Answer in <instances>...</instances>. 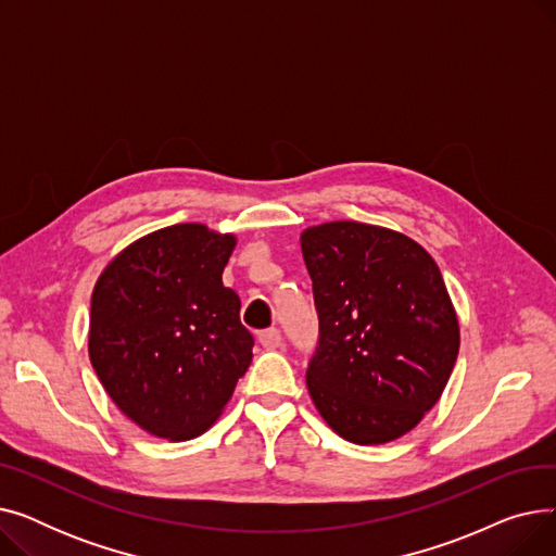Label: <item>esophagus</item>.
I'll use <instances>...</instances> for the list:
<instances>
[{
	"label": "esophagus",
	"instance_id": "esophagus-1",
	"mask_svg": "<svg viewBox=\"0 0 556 556\" xmlns=\"http://www.w3.org/2000/svg\"><path fill=\"white\" fill-rule=\"evenodd\" d=\"M258 342H261L263 349H279L281 342H283V338H281L279 329H268V331H263V333L258 336Z\"/></svg>",
	"mask_w": 556,
	"mask_h": 556
}]
</instances>
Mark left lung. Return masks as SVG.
Masks as SVG:
<instances>
[{"instance_id": "obj_1", "label": "left lung", "mask_w": 556, "mask_h": 556, "mask_svg": "<svg viewBox=\"0 0 556 556\" xmlns=\"http://www.w3.org/2000/svg\"><path fill=\"white\" fill-rule=\"evenodd\" d=\"M300 241L319 317L308 394L342 440L394 442L440 401L457 361L442 273L417 241L378 225L331 220Z\"/></svg>"}]
</instances>
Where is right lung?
Masks as SVG:
<instances>
[{
  "instance_id": "right-lung-1",
  "label": "right lung",
  "mask_w": 556,
  "mask_h": 556,
  "mask_svg": "<svg viewBox=\"0 0 556 556\" xmlns=\"http://www.w3.org/2000/svg\"><path fill=\"white\" fill-rule=\"evenodd\" d=\"M233 233L180 223L132 241L99 275L87 352L141 430L187 442L223 415L252 363L241 300L223 286Z\"/></svg>"
}]
</instances>
